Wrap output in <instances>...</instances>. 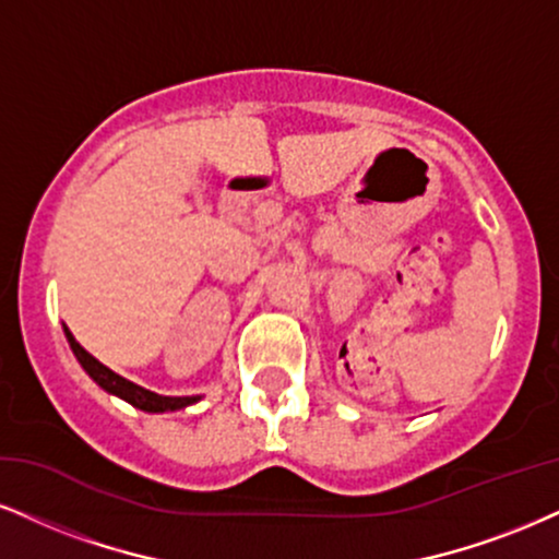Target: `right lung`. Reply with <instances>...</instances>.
Masks as SVG:
<instances>
[{
    "label": "right lung",
    "mask_w": 559,
    "mask_h": 559,
    "mask_svg": "<svg viewBox=\"0 0 559 559\" xmlns=\"http://www.w3.org/2000/svg\"><path fill=\"white\" fill-rule=\"evenodd\" d=\"M67 340H69V347H72V353L78 355V360L82 368L87 370V376L93 378L95 383L100 385V389H106L108 394H116L121 396L123 402H129L136 409H144V412H176V409H183V406L199 402V396H160V394H153V391L142 389V385H136L132 381H127V378H121L119 373H114L111 368H106V365L95 360L93 355L87 353L82 344L74 340L72 334H69V329H64Z\"/></svg>",
    "instance_id": "1"
}]
</instances>
